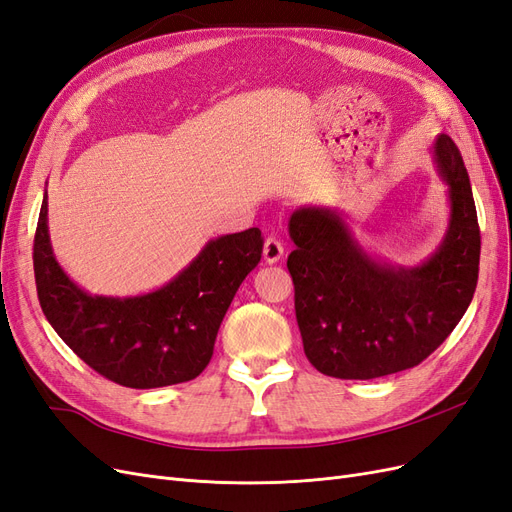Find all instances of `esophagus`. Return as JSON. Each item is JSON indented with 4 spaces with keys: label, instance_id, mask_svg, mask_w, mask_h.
Segmentation results:
<instances>
[{
    "label": "esophagus",
    "instance_id": "obj_1",
    "mask_svg": "<svg viewBox=\"0 0 512 512\" xmlns=\"http://www.w3.org/2000/svg\"><path fill=\"white\" fill-rule=\"evenodd\" d=\"M284 258V243L275 237H269L262 245V260L267 264H275Z\"/></svg>",
    "mask_w": 512,
    "mask_h": 512
}]
</instances>
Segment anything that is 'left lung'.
I'll return each mask as SVG.
<instances>
[{
  "mask_svg": "<svg viewBox=\"0 0 512 512\" xmlns=\"http://www.w3.org/2000/svg\"><path fill=\"white\" fill-rule=\"evenodd\" d=\"M430 152L447 186L449 222L438 248L413 267L370 254L337 207L292 211L296 322L307 360L328 377L377 379L417 366L472 301L481 233L470 178L449 135H436Z\"/></svg>",
  "mask_w": 512,
  "mask_h": 512,
  "instance_id": "left-lung-1",
  "label": "left lung"
}]
</instances>
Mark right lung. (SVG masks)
I'll return each instance as SVG.
<instances>
[{
	"mask_svg": "<svg viewBox=\"0 0 512 512\" xmlns=\"http://www.w3.org/2000/svg\"><path fill=\"white\" fill-rule=\"evenodd\" d=\"M262 254L258 228L209 239L165 286L135 296L91 294L59 264L48 233V192L33 243L38 298L48 324L105 379L135 390L199 377L224 315Z\"/></svg>",
	"mask_w": 512,
	"mask_h": 512,
	"instance_id": "obj_1",
	"label": "right lung"
}]
</instances>
